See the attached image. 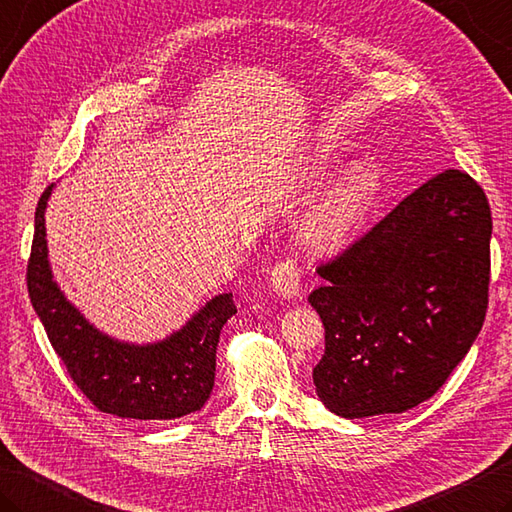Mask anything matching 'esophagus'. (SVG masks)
I'll list each match as a JSON object with an SVG mask.
<instances>
[{
    "instance_id": "esophagus-1",
    "label": "esophagus",
    "mask_w": 512,
    "mask_h": 512,
    "mask_svg": "<svg viewBox=\"0 0 512 512\" xmlns=\"http://www.w3.org/2000/svg\"><path fill=\"white\" fill-rule=\"evenodd\" d=\"M270 286H273L275 293L284 299L297 297L299 286H302V270L293 262V259H286V262H279L270 270Z\"/></svg>"
}]
</instances>
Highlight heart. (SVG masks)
I'll list each match as a JSON object with an SVG mask.
<instances>
[{
  "mask_svg": "<svg viewBox=\"0 0 512 512\" xmlns=\"http://www.w3.org/2000/svg\"><path fill=\"white\" fill-rule=\"evenodd\" d=\"M324 175L326 170L322 166L310 168V173H306L308 179H322ZM370 190H373V182L366 168L355 166L348 170V175L330 190L304 222L308 246L315 250H333L346 244L366 213Z\"/></svg>",
  "mask_w": 512,
  "mask_h": 512,
  "instance_id": "1",
  "label": "heart"
}]
</instances>
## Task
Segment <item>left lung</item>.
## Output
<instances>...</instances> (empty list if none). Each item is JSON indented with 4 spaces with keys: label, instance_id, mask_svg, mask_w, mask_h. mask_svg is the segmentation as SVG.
I'll use <instances>...</instances> for the list:
<instances>
[{
    "label": "left lung",
    "instance_id": "8db88e82",
    "mask_svg": "<svg viewBox=\"0 0 512 512\" xmlns=\"http://www.w3.org/2000/svg\"><path fill=\"white\" fill-rule=\"evenodd\" d=\"M493 217L464 170H444L335 259L308 295L326 330L324 406L357 419L433 397L484 326Z\"/></svg>",
    "mask_w": 512,
    "mask_h": 512
}]
</instances>
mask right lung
Segmentation results:
<instances>
[{
  "label": "right lung",
  "mask_w": 512,
  "mask_h": 512,
  "mask_svg": "<svg viewBox=\"0 0 512 512\" xmlns=\"http://www.w3.org/2000/svg\"><path fill=\"white\" fill-rule=\"evenodd\" d=\"M50 184L35 208V235L26 268L28 297L68 375L102 413L130 419H177L206 404L215 386L222 326L237 313L224 293L157 344L117 342L88 324L50 273L44 213Z\"/></svg>",
  "instance_id": "add662e5"
}]
</instances>
